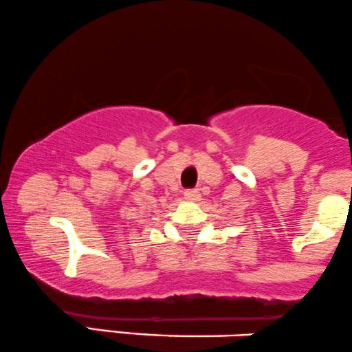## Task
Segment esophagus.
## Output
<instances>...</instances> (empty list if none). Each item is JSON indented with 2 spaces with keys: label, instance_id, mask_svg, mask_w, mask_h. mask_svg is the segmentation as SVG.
I'll return each mask as SVG.
<instances>
[{
  "label": "esophagus",
  "instance_id": "1",
  "mask_svg": "<svg viewBox=\"0 0 352 352\" xmlns=\"http://www.w3.org/2000/svg\"><path fill=\"white\" fill-rule=\"evenodd\" d=\"M184 197L191 202L199 201V191L197 189H188V191H184Z\"/></svg>",
  "mask_w": 352,
  "mask_h": 352
}]
</instances>
